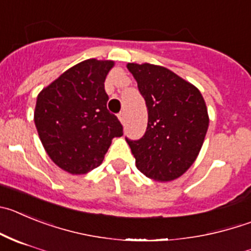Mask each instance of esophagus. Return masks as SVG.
Here are the masks:
<instances>
[{
  "label": "esophagus",
  "mask_w": 251,
  "mask_h": 251,
  "mask_svg": "<svg viewBox=\"0 0 251 251\" xmlns=\"http://www.w3.org/2000/svg\"><path fill=\"white\" fill-rule=\"evenodd\" d=\"M118 118H119V121H121L122 123L124 124V122H126V112H124V110H122V112H119Z\"/></svg>",
  "instance_id": "esophagus-1"
}]
</instances>
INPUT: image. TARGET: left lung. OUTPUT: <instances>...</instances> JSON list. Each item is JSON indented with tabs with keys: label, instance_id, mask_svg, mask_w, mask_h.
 Listing matches in <instances>:
<instances>
[{
	"label": "left lung",
	"instance_id": "left-lung-1",
	"mask_svg": "<svg viewBox=\"0 0 251 251\" xmlns=\"http://www.w3.org/2000/svg\"><path fill=\"white\" fill-rule=\"evenodd\" d=\"M146 100L148 126L141 139H128L135 165L148 178H179L197 159L209 126L208 109L189 82L160 66L128 63Z\"/></svg>",
	"mask_w": 251,
	"mask_h": 251
}]
</instances>
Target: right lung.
Instances as JSON below:
<instances>
[{
    "instance_id": "1",
    "label": "right lung",
    "mask_w": 251,
    "mask_h": 251,
    "mask_svg": "<svg viewBox=\"0 0 251 251\" xmlns=\"http://www.w3.org/2000/svg\"><path fill=\"white\" fill-rule=\"evenodd\" d=\"M112 61L87 59L42 89L34 124L50 158L71 174H84L104 159L114 137L123 135L107 108L104 80Z\"/></svg>"
}]
</instances>
